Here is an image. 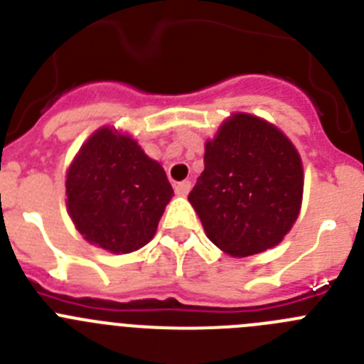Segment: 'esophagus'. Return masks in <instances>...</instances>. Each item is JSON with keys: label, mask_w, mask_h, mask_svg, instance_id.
<instances>
[{"label": "esophagus", "mask_w": 364, "mask_h": 364, "mask_svg": "<svg viewBox=\"0 0 364 364\" xmlns=\"http://www.w3.org/2000/svg\"><path fill=\"white\" fill-rule=\"evenodd\" d=\"M191 191V182L189 180H184V182H178V184L175 186V193L178 195V197H186L188 193Z\"/></svg>", "instance_id": "34e87169"}]
</instances>
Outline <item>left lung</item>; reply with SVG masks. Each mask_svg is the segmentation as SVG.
<instances>
[{
	"label": "left lung",
	"mask_w": 364,
	"mask_h": 364,
	"mask_svg": "<svg viewBox=\"0 0 364 364\" xmlns=\"http://www.w3.org/2000/svg\"><path fill=\"white\" fill-rule=\"evenodd\" d=\"M304 173L291 140L264 118L235 112L205 142L188 200L208 239L231 257L277 246L301 211Z\"/></svg>",
	"instance_id": "left-lung-1"
}]
</instances>
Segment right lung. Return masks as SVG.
<instances>
[{"label": "right lung", "mask_w": 364, "mask_h": 364, "mask_svg": "<svg viewBox=\"0 0 364 364\" xmlns=\"http://www.w3.org/2000/svg\"><path fill=\"white\" fill-rule=\"evenodd\" d=\"M65 195L69 217L83 239L124 255L153 239L173 188L164 167L131 134L104 125L70 162Z\"/></svg>", "instance_id": "obj_1"}]
</instances>
